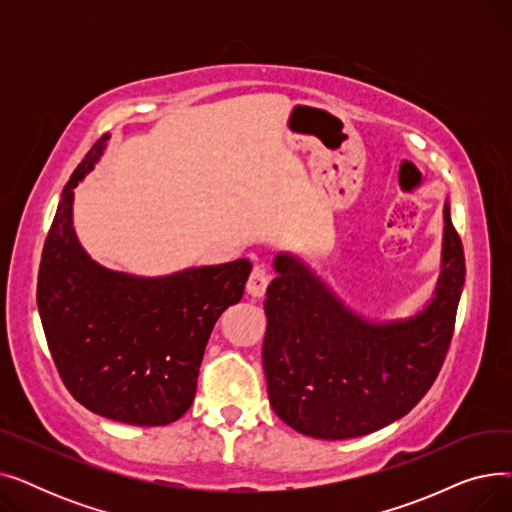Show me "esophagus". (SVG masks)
I'll list each match as a JSON object with an SVG mask.
<instances>
[{
	"label": "esophagus",
	"instance_id": "obj_1",
	"mask_svg": "<svg viewBox=\"0 0 512 512\" xmlns=\"http://www.w3.org/2000/svg\"><path fill=\"white\" fill-rule=\"evenodd\" d=\"M270 280H272V272L267 270L265 265H255L251 276H249V282H247V292L251 294V297H257V299L263 297Z\"/></svg>",
	"mask_w": 512,
	"mask_h": 512
}]
</instances>
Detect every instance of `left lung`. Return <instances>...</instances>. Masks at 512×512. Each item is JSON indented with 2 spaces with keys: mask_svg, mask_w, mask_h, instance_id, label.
<instances>
[{
  "mask_svg": "<svg viewBox=\"0 0 512 512\" xmlns=\"http://www.w3.org/2000/svg\"><path fill=\"white\" fill-rule=\"evenodd\" d=\"M436 297L407 321L371 324L297 257L280 253L263 303V369L276 415L317 440H348L405 417L436 382L465 284V251L444 209Z\"/></svg>",
  "mask_w": 512,
  "mask_h": 512,
  "instance_id": "8db88e82",
  "label": "left lung"
}]
</instances>
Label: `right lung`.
I'll return each mask as SVG.
<instances>
[{
    "instance_id": "add662e5",
    "label": "right lung",
    "mask_w": 512,
    "mask_h": 512,
    "mask_svg": "<svg viewBox=\"0 0 512 512\" xmlns=\"http://www.w3.org/2000/svg\"><path fill=\"white\" fill-rule=\"evenodd\" d=\"M107 139L89 149L62 191L39 265V315L53 363L80 405L128 425H168L191 409L211 330L242 299L251 261L161 278L95 263L76 240L72 201Z\"/></svg>"
}]
</instances>
